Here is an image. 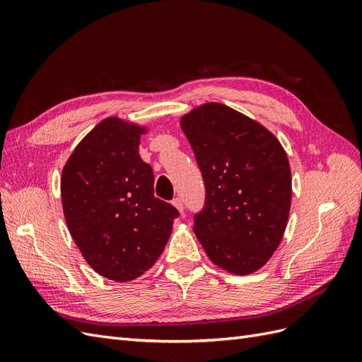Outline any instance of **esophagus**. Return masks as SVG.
I'll return each instance as SVG.
<instances>
[{
  "instance_id": "esophagus-1",
  "label": "esophagus",
  "mask_w": 362,
  "mask_h": 362,
  "mask_svg": "<svg viewBox=\"0 0 362 362\" xmlns=\"http://www.w3.org/2000/svg\"><path fill=\"white\" fill-rule=\"evenodd\" d=\"M172 205L177 208V210L180 211V213H184V206H182V201L180 199V198H175L173 201H172Z\"/></svg>"
}]
</instances>
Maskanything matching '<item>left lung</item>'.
<instances>
[{
	"mask_svg": "<svg viewBox=\"0 0 362 362\" xmlns=\"http://www.w3.org/2000/svg\"><path fill=\"white\" fill-rule=\"evenodd\" d=\"M205 184L193 231L216 266L249 275L286 233L291 172L279 140L234 108L208 103L181 117Z\"/></svg>",
	"mask_w": 362,
	"mask_h": 362,
	"instance_id": "obj_1",
	"label": "left lung"
}]
</instances>
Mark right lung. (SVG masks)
<instances>
[{
    "label": "right lung",
    "instance_id": "obj_1",
    "mask_svg": "<svg viewBox=\"0 0 362 362\" xmlns=\"http://www.w3.org/2000/svg\"><path fill=\"white\" fill-rule=\"evenodd\" d=\"M145 127L107 117L87 134L62 172L64 221L84 259L117 282L154 266L180 213L154 196V172L139 156Z\"/></svg>",
    "mask_w": 362,
    "mask_h": 362
}]
</instances>
